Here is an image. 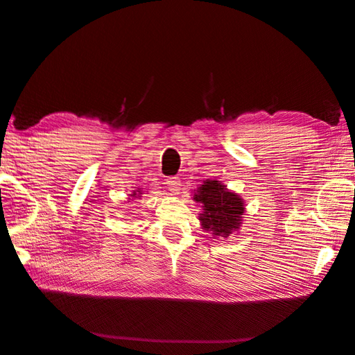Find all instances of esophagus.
I'll return each instance as SVG.
<instances>
[{
	"label": "esophagus",
	"mask_w": 355,
	"mask_h": 355,
	"mask_svg": "<svg viewBox=\"0 0 355 355\" xmlns=\"http://www.w3.org/2000/svg\"><path fill=\"white\" fill-rule=\"evenodd\" d=\"M166 185H167V188H168L171 194H179V189H180V179L179 178H176V176L167 178Z\"/></svg>",
	"instance_id": "obj_1"
}]
</instances>
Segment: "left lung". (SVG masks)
<instances>
[{
  "label": "left lung",
  "instance_id": "obj_1",
  "mask_svg": "<svg viewBox=\"0 0 355 355\" xmlns=\"http://www.w3.org/2000/svg\"><path fill=\"white\" fill-rule=\"evenodd\" d=\"M194 200L202 204L204 211L200 213L202 230L211 231L214 235L228 237L237 231L244 213L240 196L230 192L219 180H204V185L197 189Z\"/></svg>",
  "mask_w": 355,
  "mask_h": 355
}]
</instances>
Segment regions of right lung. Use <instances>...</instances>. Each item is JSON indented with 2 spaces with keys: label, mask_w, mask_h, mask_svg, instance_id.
Segmentation results:
<instances>
[{
  "label": "right lung",
  "mask_w": 355,
  "mask_h": 355,
  "mask_svg": "<svg viewBox=\"0 0 355 355\" xmlns=\"http://www.w3.org/2000/svg\"><path fill=\"white\" fill-rule=\"evenodd\" d=\"M141 194H142V192H139V191H137V194H136V191H133V194H132V197H136V196L139 197V196H141Z\"/></svg>",
  "instance_id": "1"
}]
</instances>
